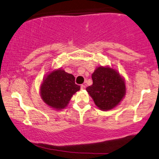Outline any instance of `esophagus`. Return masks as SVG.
<instances>
[{
  "instance_id": "esophagus-1",
  "label": "esophagus",
  "mask_w": 159,
  "mask_h": 159,
  "mask_svg": "<svg viewBox=\"0 0 159 159\" xmlns=\"http://www.w3.org/2000/svg\"><path fill=\"white\" fill-rule=\"evenodd\" d=\"M85 88H86V86H85V85L82 84V85L81 86V89H84Z\"/></svg>"
}]
</instances>
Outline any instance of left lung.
I'll list each match as a JSON object with an SVG mask.
<instances>
[{"mask_svg":"<svg viewBox=\"0 0 159 159\" xmlns=\"http://www.w3.org/2000/svg\"><path fill=\"white\" fill-rule=\"evenodd\" d=\"M93 84L87 91L101 110H110L119 104L126 93L124 79L113 69L98 66L92 75Z\"/></svg>","mask_w":159,"mask_h":159,"instance_id":"1","label":"left lung"}]
</instances>
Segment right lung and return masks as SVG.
<instances>
[{
  "instance_id": "right-lung-1",
  "label": "right lung",
  "mask_w": 159,
  "mask_h": 159,
  "mask_svg": "<svg viewBox=\"0 0 159 159\" xmlns=\"http://www.w3.org/2000/svg\"><path fill=\"white\" fill-rule=\"evenodd\" d=\"M79 89L80 86L75 83L74 76L59 69L45 77L40 93L45 104L58 110L66 107L72 95Z\"/></svg>"
}]
</instances>
